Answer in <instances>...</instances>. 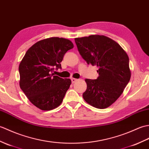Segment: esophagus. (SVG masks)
<instances>
[{
  "label": "esophagus",
  "instance_id": "1",
  "mask_svg": "<svg viewBox=\"0 0 149 149\" xmlns=\"http://www.w3.org/2000/svg\"><path fill=\"white\" fill-rule=\"evenodd\" d=\"M77 81H78V79H76V78H71V81H72V84L75 83V82Z\"/></svg>",
  "mask_w": 149,
  "mask_h": 149
}]
</instances>
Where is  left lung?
I'll list each match as a JSON object with an SVG mask.
<instances>
[{
	"label": "left lung",
	"instance_id": "1",
	"mask_svg": "<svg viewBox=\"0 0 149 149\" xmlns=\"http://www.w3.org/2000/svg\"><path fill=\"white\" fill-rule=\"evenodd\" d=\"M79 53L88 64L97 65L96 80L85 79L83 97L99 109L108 108L120 96L131 78L129 57L123 48L107 36L75 38Z\"/></svg>",
	"mask_w": 149,
	"mask_h": 149
}]
</instances>
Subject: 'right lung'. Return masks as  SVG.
Instances as JSON below:
<instances>
[{"label": "right lung", "mask_w": 149, "mask_h": 149, "mask_svg": "<svg viewBox=\"0 0 149 149\" xmlns=\"http://www.w3.org/2000/svg\"><path fill=\"white\" fill-rule=\"evenodd\" d=\"M74 47L67 39L49 38L33 45L19 65V87L32 103L41 110H51L60 105L71 84L52 73L61 68L64 55Z\"/></svg>", "instance_id": "1"}]
</instances>
